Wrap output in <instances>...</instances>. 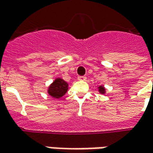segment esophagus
<instances>
[{
    "mask_svg": "<svg viewBox=\"0 0 153 153\" xmlns=\"http://www.w3.org/2000/svg\"><path fill=\"white\" fill-rule=\"evenodd\" d=\"M79 80H86V77L85 76H79L78 77Z\"/></svg>",
    "mask_w": 153,
    "mask_h": 153,
    "instance_id": "obj_1",
    "label": "esophagus"
}]
</instances>
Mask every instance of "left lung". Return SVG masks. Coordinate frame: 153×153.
Wrapping results in <instances>:
<instances>
[{
  "label": "left lung",
  "mask_w": 153,
  "mask_h": 153,
  "mask_svg": "<svg viewBox=\"0 0 153 153\" xmlns=\"http://www.w3.org/2000/svg\"><path fill=\"white\" fill-rule=\"evenodd\" d=\"M97 88H98V92H99L100 93H102V94H105V93H106V88H105V87L102 86V85H100Z\"/></svg>",
  "instance_id": "1"
}]
</instances>
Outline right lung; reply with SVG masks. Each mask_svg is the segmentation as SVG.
Returning a JSON list of instances; mask_svg holds the SVG:
<instances>
[{
    "mask_svg": "<svg viewBox=\"0 0 153 153\" xmlns=\"http://www.w3.org/2000/svg\"><path fill=\"white\" fill-rule=\"evenodd\" d=\"M69 88V84L61 78H56L52 83H51L48 87L47 93L53 98L59 99L67 93Z\"/></svg>",
    "mask_w": 153,
    "mask_h": 153,
    "instance_id": "add662e5",
    "label": "right lung"
}]
</instances>
